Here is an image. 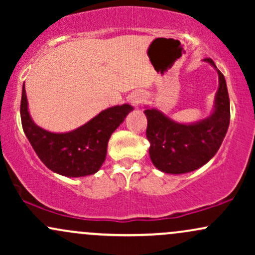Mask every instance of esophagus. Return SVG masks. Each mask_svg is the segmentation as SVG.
<instances>
[{"mask_svg": "<svg viewBox=\"0 0 255 255\" xmlns=\"http://www.w3.org/2000/svg\"><path fill=\"white\" fill-rule=\"evenodd\" d=\"M141 101H142L141 93H134V95L130 96L129 98V102L134 105V107H137V105L141 103Z\"/></svg>", "mask_w": 255, "mask_h": 255, "instance_id": "1", "label": "esophagus"}]
</instances>
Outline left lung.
Here are the masks:
<instances>
[{
  "label": "left lung",
  "instance_id": "left-lung-1",
  "mask_svg": "<svg viewBox=\"0 0 255 255\" xmlns=\"http://www.w3.org/2000/svg\"><path fill=\"white\" fill-rule=\"evenodd\" d=\"M218 74V90L212 113L191 124L177 122L157 108L146 105V137L150 158L158 170L166 174H186L206 164L217 153L230 122V101L224 75L211 58H205Z\"/></svg>",
  "mask_w": 255,
  "mask_h": 255
}]
</instances>
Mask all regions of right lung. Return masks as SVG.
I'll return each instance as SVG.
<instances>
[{"instance_id": "obj_1", "label": "right lung", "mask_w": 255, "mask_h": 255, "mask_svg": "<svg viewBox=\"0 0 255 255\" xmlns=\"http://www.w3.org/2000/svg\"><path fill=\"white\" fill-rule=\"evenodd\" d=\"M133 111L129 104L115 105L75 129L55 133L34 124L28 111L25 83L22 85V129L39 159L51 171L67 177H83L96 174L107 157L108 141L126 116Z\"/></svg>"}]
</instances>
